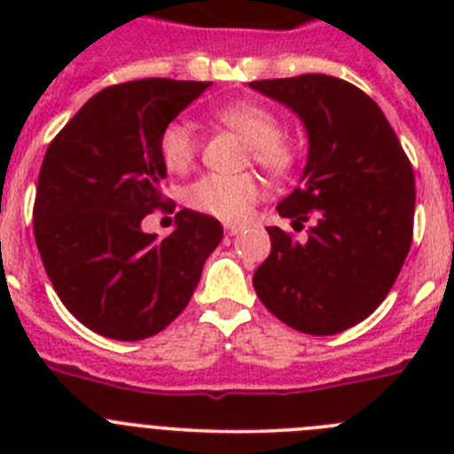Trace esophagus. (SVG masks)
<instances>
[{
	"mask_svg": "<svg viewBox=\"0 0 454 454\" xmlns=\"http://www.w3.org/2000/svg\"><path fill=\"white\" fill-rule=\"evenodd\" d=\"M224 231H227V236H239L243 227H239V224H224Z\"/></svg>",
	"mask_w": 454,
	"mask_h": 454,
	"instance_id": "obj_1",
	"label": "esophagus"
}]
</instances>
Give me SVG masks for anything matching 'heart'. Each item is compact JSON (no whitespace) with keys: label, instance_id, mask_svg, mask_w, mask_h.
I'll list each match as a JSON object with an SVG mask.
<instances>
[{"label":"heart","instance_id":"b5f03b06","mask_svg":"<svg viewBox=\"0 0 454 454\" xmlns=\"http://www.w3.org/2000/svg\"><path fill=\"white\" fill-rule=\"evenodd\" d=\"M218 120L234 129L252 145V156L259 166L282 172L291 163L282 140V127L268 108L252 102L230 104L218 111ZM163 166L170 172L191 168L198 154V136L186 120H172L159 138ZM262 195V186L252 175H204L186 188V204L200 214L214 215L224 223H239L250 214L252 204Z\"/></svg>","mask_w":454,"mask_h":454}]
</instances>
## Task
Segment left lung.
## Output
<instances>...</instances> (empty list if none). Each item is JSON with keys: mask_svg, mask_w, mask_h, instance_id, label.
I'll return each mask as SVG.
<instances>
[{"mask_svg": "<svg viewBox=\"0 0 454 454\" xmlns=\"http://www.w3.org/2000/svg\"><path fill=\"white\" fill-rule=\"evenodd\" d=\"M284 104L309 138L300 186L277 204L282 218L314 224L304 240L268 227L272 247L252 284L293 330L330 336L380 307L414 231V170L366 92L330 74L252 82Z\"/></svg>", "mask_w": 454, "mask_h": 454, "instance_id": "obj_1", "label": "left lung"}]
</instances>
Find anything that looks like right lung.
Masks as SVG:
<instances>
[{
  "label": "right lung",
  "mask_w": 454,
  "mask_h": 454,
  "mask_svg": "<svg viewBox=\"0 0 454 454\" xmlns=\"http://www.w3.org/2000/svg\"><path fill=\"white\" fill-rule=\"evenodd\" d=\"M211 82L138 79L92 95L47 147L34 234L40 259L79 323L106 339L140 340L186 309L223 224L184 208L163 240L143 218L163 207L159 138Z\"/></svg>",
  "instance_id": "add662e5"
}]
</instances>
